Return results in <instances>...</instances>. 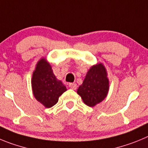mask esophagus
<instances>
[{"label":"esophagus","instance_id":"1","mask_svg":"<svg viewBox=\"0 0 148 148\" xmlns=\"http://www.w3.org/2000/svg\"><path fill=\"white\" fill-rule=\"evenodd\" d=\"M69 87L70 88L73 89V90H76V89H77V84L71 82V83L69 84Z\"/></svg>","mask_w":148,"mask_h":148}]
</instances>
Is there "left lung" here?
<instances>
[{
  "label": "left lung",
  "instance_id": "left-lung-1",
  "mask_svg": "<svg viewBox=\"0 0 148 148\" xmlns=\"http://www.w3.org/2000/svg\"><path fill=\"white\" fill-rule=\"evenodd\" d=\"M108 88L106 69L103 65L99 63L92 66L88 71L83 82L77 89V94L82 97L86 105L94 107L106 98Z\"/></svg>",
  "mask_w": 148,
  "mask_h": 148
}]
</instances>
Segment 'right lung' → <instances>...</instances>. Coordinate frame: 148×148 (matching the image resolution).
Segmentation results:
<instances>
[{
	"label": "right lung",
	"mask_w": 148,
	"mask_h": 148,
	"mask_svg": "<svg viewBox=\"0 0 148 148\" xmlns=\"http://www.w3.org/2000/svg\"><path fill=\"white\" fill-rule=\"evenodd\" d=\"M32 86L34 97L46 108H51L58 102L60 96L67 89L53 73L51 66L45 59L38 62L33 73Z\"/></svg>",
	"instance_id": "add662e5"
}]
</instances>
